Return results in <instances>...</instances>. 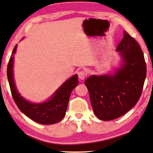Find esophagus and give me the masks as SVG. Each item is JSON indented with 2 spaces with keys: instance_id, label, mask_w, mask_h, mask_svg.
<instances>
[{
  "instance_id": "1",
  "label": "esophagus",
  "mask_w": 153,
  "mask_h": 153,
  "mask_svg": "<svg viewBox=\"0 0 153 153\" xmlns=\"http://www.w3.org/2000/svg\"><path fill=\"white\" fill-rule=\"evenodd\" d=\"M85 76H86V72L83 70H81L78 72V76L79 79H81V80H83L85 79Z\"/></svg>"
}]
</instances>
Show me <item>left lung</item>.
Listing matches in <instances>:
<instances>
[{
	"instance_id": "left-lung-1",
	"label": "left lung",
	"mask_w": 153,
	"mask_h": 153,
	"mask_svg": "<svg viewBox=\"0 0 153 153\" xmlns=\"http://www.w3.org/2000/svg\"><path fill=\"white\" fill-rule=\"evenodd\" d=\"M117 47L122 68L114 76H91L85 81L93 111L102 120L126 114L139 101L146 76V64L139 44L126 31Z\"/></svg>"
}]
</instances>
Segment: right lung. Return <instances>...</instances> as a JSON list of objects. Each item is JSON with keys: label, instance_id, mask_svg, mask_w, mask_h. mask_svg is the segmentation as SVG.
<instances>
[{"label": "right lung", "instance_id": "1", "mask_svg": "<svg viewBox=\"0 0 153 153\" xmlns=\"http://www.w3.org/2000/svg\"><path fill=\"white\" fill-rule=\"evenodd\" d=\"M16 50V45L14 48L12 55L15 53ZM12 55L7 65V74L12 97L16 106L23 114L36 123L51 125L60 122L65 116L71 93L78 85L77 74L67 80L48 102L42 104L30 103L24 99L16 89L12 71L14 60Z\"/></svg>", "mask_w": 153, "mask_h": 153}]
</instances>
